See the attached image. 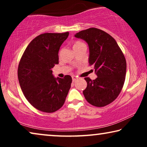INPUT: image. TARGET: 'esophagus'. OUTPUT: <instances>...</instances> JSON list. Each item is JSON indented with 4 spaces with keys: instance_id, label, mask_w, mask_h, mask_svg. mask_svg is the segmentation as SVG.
<instances>
[{
    "instance_id": "esophagus-1",
    "label": "esophagus",
    "mask_w": 147,
    "mask_h": 147,
    "mask_svg": "<svg viewBox=\"0 0 147 147\" xmlns=\"http://www.w3.org/2000/svg\"><path fill=\"white\" fill-rule=\"evenodd\" d=\"M78 79V78L76 77V76H72V80H73V82H76Z\"/></svg>"
}]
</instances>
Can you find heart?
Returning <instances> with one entry per match:
<instances>
[{"instance_id":"obj_1","label":"heart","mask_w":147,"mask_h":147,"mask_svg":"<svg viewBox=\"0 0 147 147\" xmlns=\"http://www.w3.org/2000/svg\"><path fill=\"white\" fill-rule=\"evenodd\" d=\"M84 45V44L82 43V42H80V41H76L75 43L74 44V46H73V48H75V47H79L80 45Z\"/></svg>"}]
</instances>
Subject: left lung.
I'll return each mask as SVG.
<instances>
[{"label": "left lung", "mask_w": 147, "mask_h": 147, "mask_svg": "<svg viewBox=\"0 0 147 147\" xmlns=\"http://www.w3.org/2000/svg\"><path fill=\"white\" fill-rule=\"evenodd\" d=\"M89 46L90 65H93L98 77L84 79L87 87L83 91L90 104L103 107L118 97L123 87L126 71L125 57L116 40L102 30L90 28L75 35Z\"/></svg>", "instance_id": "left-lung-1"}]
</instances>
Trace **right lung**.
Wrapping results in <instances>:
<instances>
[{
    "label": "right lung",
    "instance_id": "1",
    "mask_svg": "<svg viewBox=\"0 0 147 147\" xmlns=\"http://www.w3.org/2000/svg\"><path fill=\"white\" fill-rule=\"evenodd\" d=\"M69 35L46 33L32 40L18 67V79L24 96L33 107L51 113L62 107L71 88V77L55 78L52 68L59 63V50Z\"/></svg>",
    "mask_w": 147,
    "mask_h": 147
}]
</instances>
